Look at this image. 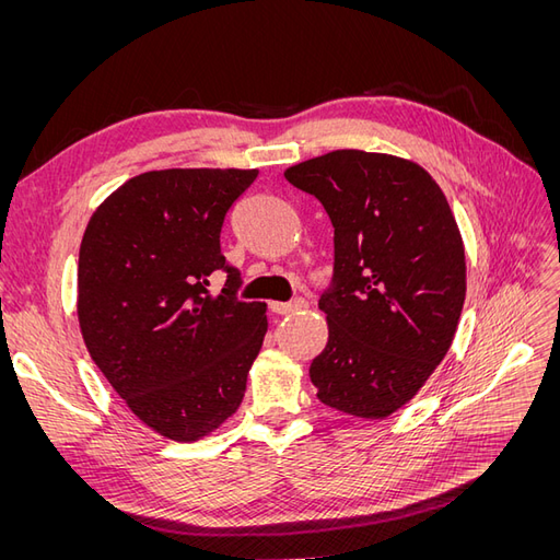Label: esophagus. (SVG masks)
<instances>
[{
	"label": "esophagus",
	"instance_id": "34e87169",
	"mask_svg": "<svg viewBox=\"0 0 560 560\" xmlns=\"http://www.w3.org/2000/svg\"><path fill=\"white\" fill-rule=\"evenodd\" d=\"M303 306H306V301H303V299H294V301H287V303H282V301H270V311H273L276 315L294 313V311H299V308H303Z\"/></svg>",
	"mask_w": 560,
	"mask_h": 560
}]
</instances>
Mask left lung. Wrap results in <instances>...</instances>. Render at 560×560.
Instances as JSON below:
<instances>
[{"mask_svg":"<svg viewBox=\"0 0 560 560\" xmlns=\"http://www.w3.org/2000/svg\"><path fill=\"white\" fill-rule=\"evenodd\" d=\"M334 226L319 296L329 341L311 364L317 399L366 420L395 413L446 358L465 303V247L448 200L413 161L338 149L284 171Z\"/></svg>","mask_w":560,"mask_h":560,"instance_id":"left-lung-1","label":"left lung"}]
</instances>
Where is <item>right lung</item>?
<instances>
[{"mask_svg": "<svg viewBox=\"0 0 560 560\" xmlns=\"http://www.w3.org/2000/svg\"><path fill=\"white\" fill-rule=\"evenodd\" d=\"M259 171L173 167L128 179L100 206L79 249V327L93 362L147 428L196 442L238 411L268 329L238 301L219 245L226 212ZM224 269L222 295L207 290Z\"/></svg>", "mask_w": 560, "mask_h": 560, "instance_id": "right-lung-1", "label": "right lung"}]
</instances>
